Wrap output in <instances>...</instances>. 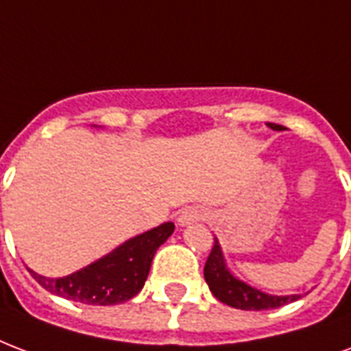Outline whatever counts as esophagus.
Segmentation results:
<instances>
[{"label": "esophagus", "instance_id": "34e87169", "mask_svg": "<svg viewBox=\"0 0 351 351\" xmlns=\"http://www.w3.org/2000/svg\"><path fill=\"white\" fill-rule=\"evenodd\" d=\"M205 213L204 209H199V207H186L179 213L178 223L179 226H191L194 222H199V220H204Z\"/></svg>", "mask_w": 351, "mask_h": 351}]
</instances>
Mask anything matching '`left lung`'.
Instances as JSON below:
<instances>
[{
	"mask_svg": "<svg viewBox=\"0 0 351 351\" xmlns=\"http://www.w3.org/2000/svg\"><path fill=\"white\" fill-rule=\"evenodd\" d=\"M268 128L274 131H283V125L278 123H266ZM204 276L210 292L216 300H220L222 304L235 307L242 311H265V309H276L281 305L291 304L300 300V294H289V296H276V294H268V292L259 291L257 287L247 285L246 281H242L237 276L231 274L228 268L226 257H223L222 246L218 239H215V246L210 250L209 259L205 263Z\"/></svg>",
	"mask_w": 351,
	"mask_h": 351,
	"instance_id": "obj_1",
	"label": "left lung"
}]
</instances>
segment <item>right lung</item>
Here are the masks:
<instances>
[{
    "label": "right lung",
    "mask_w": 351,
    "mask_h": 351,
    "mask_svg": "<svg viewBox=\"0 0 351 351\" xmlns=\"http://www.w3.org/2000/svg\"><path fill=\"white\" fill-rule=\"evenodd\" d=\"M173 233V223L165 222L129 239L110 254L64 278H46L27 268L46 291L86 305H116L142 291L152 261L160 244Z\"/></svg>",
    "instance_id": "add662e5"
}]
</instances>
